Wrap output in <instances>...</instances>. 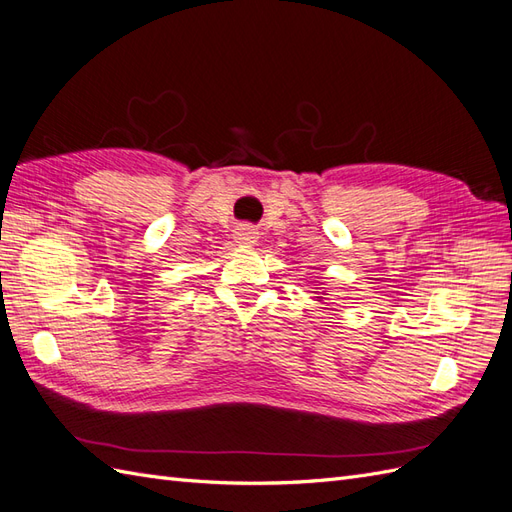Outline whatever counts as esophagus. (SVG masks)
<instances>
[{"mask_svg": "<svg viewBox=\"0 0 512 512\" xmlns=\"http://www.w3.org/2000/svg\"><path fill=\"white\" fill-rule=\"evenodd\" d=\"M235 240H238V244H244V246H253L257 242V231L253 227L248 225H242L235 229Z\"/></svg>", "mask_w": 512, "mask_h": 512, "instance_id": "1", "label": "esophagus"}]
</instances>
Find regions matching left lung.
Segmentation results:
<instances>
[{
  "instance_id": "8db88e82",
  "label": "left lung",
  "mask_w": 512,
  "mask_h": 512,
  "mask_svg": "<svg viewBox=\"0 0 512 512\" xmlns=\"http://www.w3.org/2000/svg\"><path fill=\"white\" fill-rule=\"evenodd\" d=\"M316 298H322V296H316Z\"/></svg>"
}]
</instances>
